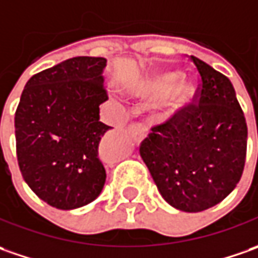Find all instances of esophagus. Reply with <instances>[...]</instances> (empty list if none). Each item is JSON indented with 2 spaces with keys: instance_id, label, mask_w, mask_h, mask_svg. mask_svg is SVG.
<instances>
[{
  "instance_id": "1",
  "label": "esophagus",
  "mask_w": 258,
  "mask_h": 258,
  "mask_svg": "<svg viewBox=\"0 0 258 258\" xmlns=\"http://www.w3.org/2000/svg\"><path fill=\"white\" fill-rule=\"evenodd\" d=\"M131 130L134 131V136H136V140L137 141H141L143 138L147 136V125L143 124V122H136L131 125Z\"/></svg>"
}]
</instances>
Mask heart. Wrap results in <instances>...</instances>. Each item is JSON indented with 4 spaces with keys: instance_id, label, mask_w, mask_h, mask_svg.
<instances>
[{
    "instance_id": "1",
    "label": "heart",
    "mask_w": 258,
    "mask_h": 258,
    "mask_svg": "<svg viewBox=\"0 0 258 258\" xmlns=\"http://www.w3.org/2000/svg\"><path fill=\"white\" fill-rule=\"evenodd\" d=\"M174 83V76H167L163 77L161 80H158L156 84H154V90H156L157 93H164L167 91ZM184 94V88H178L175 94H174V101H177V100H180L181 98V95Z\"/></svg>"
}]
</instances>
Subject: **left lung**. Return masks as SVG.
Masks as SVG:
<instances>
[{"instance_id": "8db88e82", "label": "left lung", "mask_w": 258, "mask_h": 258, "mask_svg": "<svg viewBox=\"0 0 258 258\" xmlns=\"http://www.w3.org/2000/svg\"><path fill=\"white\" fill-rule=\"evenodd\" d=\"M200 84L192 101L154 125L140 154L170 206L199 213L223 201L244 170L247 124L231 81L191 55Z\"/></svg>"}]
</instances>
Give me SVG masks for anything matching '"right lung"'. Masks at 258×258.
Returning a JSON list of instances; mask_svg holds the SVG:
<instances>
[{
  "instance_id": "add662e5",
  "label": "right lung",
  "mask_w": 258,
  "mask_h": 258,
  "mask_svg": "<svg viewBox=\"0 0 258 258\" xmlns=\"http://www.w3.org/2000/svg\"><path fill=\"white\" fill-rule=\"evenodd\" d=\"M102 57H74L32 76L15 111L17 158L24 180L59 210L87 206L101 192L105 168L100 121L108 100Z\"/></svg>"
}]
</instances>
